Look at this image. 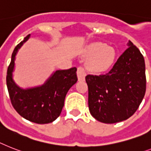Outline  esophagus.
<instances>
[{
	"label": "esophagus",
	"instance_id": "34e87169",
	"mask_svg": "<svg viewBox=\"0 0 151 151\" xmlns=\"http://www.w3.org/2000/svg\"><path fill=\"white\" fill-rule=\"evenodd\" d=\"M77 74H78V81H83L85 80V76H86V70L83 67H78V71H77Z\"/></svg>",
	"mask_w": 151,
	"mask_h": 151
}]
</instances>
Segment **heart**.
<instances>
[{
    "label": "heart",
    "instance_id": "1",
    "mask_svg": "<svg viewBox=\"0 0 151 151\" xmlns=\"http://www.w3.org/2000/svg\"><path fill=\"white\" fill-rule=\"evenodd\" d=\"M87 55L91 58L89 63L90 69L93 71L101 72L111 67L115 60L116 52L112 47L98 42L88 47Z\"/></svg>",
    "mask_w": 151,
    "mask_h": 151
}]
</instances>
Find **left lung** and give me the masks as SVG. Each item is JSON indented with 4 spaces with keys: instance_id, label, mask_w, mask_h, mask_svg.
Here are the masks:
<instances>
[{
    "instance_id": "obj_1",
    "label": "left lung",
    "mask_w": 151,
    "mask_h": 151,
    "mask_svg": "<svg viewBox=\"0 0 151 151\" xmlns=\"http://www.w3.org/2000/svg\"><path fill=\"white\" fill-rule=\"evenodd\" d=\"M105 74L87 75L88 108L104 123H116L135 113L146 92L145 62L132 42Z\"/></svg>"
}]
</instances>
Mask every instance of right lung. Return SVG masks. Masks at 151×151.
Masks as SVG:
<instances>
[{"mask_svg":"<svg viewBox=\"0 0 151 151\" xmlns=\"http://www.w3.org/2000/svg\"><path fill=\"white\" fill-rule=\"evenodd\" d=\"M29 37L30 35H27L12 52L7 71V87L12 105L21 116L38 124H46L60 115L67 91L78 81L77 68L56 70L41 86L27 89L18 87L12 78L15 56Z\"/></svg>","mask_w":151,"mask_h":151,"instance_id":"right-lung-1","label":"right lung"}]
</instances>
